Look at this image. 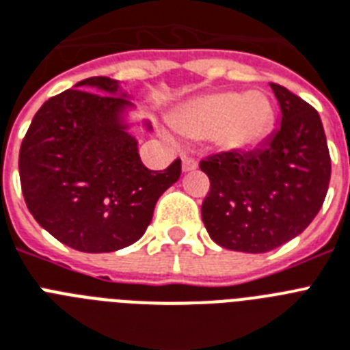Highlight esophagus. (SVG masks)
<instances>
[{
	"label": "esophagus",
	"instance_id": "esophagus-1",
	"mask_svg": "<svg viewBox=\"0 0 350 350\" xmlns=\"http://www.w3.org/2000/svg\"><path fill=\"white\" fill-rule=\"evenodd\" d=\"M198 168V163H196L193 157H184L182 159V172H193V170Z\"/></svg>",
	"mask_w": 350,
	"mask_h": 350
}]
</instances>
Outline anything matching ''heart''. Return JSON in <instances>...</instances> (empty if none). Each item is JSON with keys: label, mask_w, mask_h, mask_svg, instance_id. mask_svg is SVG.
<instances>
[{"label": "heart", "mask_w": 350, "mask_h": 350, "mask_svg": "<svg viewBox=\"0 0 350 350\" xmlns=\"http://www.w3.org/2000/svg\"><path fill=\"white\" fill-rule=\"evenodd\" d=\"M189 139H207L221 150L258 146L273 125V107L262 92H213L187 102L172 118Z\"/></svg>", "instance_id": "heart-1"}]
</instances>
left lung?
<instances>
[{
  "instance_id": "obj_1",
  "label": "left lung",
  "mask_w": 350,
  "mask_h": 350,
  "mask_svg": "<svg viewBox=\"0 0 350 350\" xmlns=\"http://www.w3.org/2000/svg\"><path fill=\"white\" fill-rule=\"evenodd\" d=\"M281 125L252 152H221L200 163L211 180L202 220L229 250L262 254L299 236L327 195L331 157L319 112L270 83Z\"/></svg>"
}]
</instances>
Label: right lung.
<instances>
[{
	"label": "right lung",
	"mask_w": 350,
	"mask_h": 350,
	"mask_svg": "<svg viewBox=\"0 0 350 350\" xmlns=\"http://www.w3.org/2000/svg\"><path fill=\"white\" fill-rule=\"evenodd\" d=\"M132 107L116 80L85 78L40 107L23 139L19 177L28 211L75 250L114 252L135 243L159 196L180 177V159L163 172L141 163L123 118Z\"/></svg>",
	"instance_id": "1"
}]
</instances>
